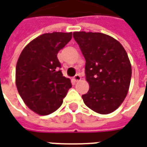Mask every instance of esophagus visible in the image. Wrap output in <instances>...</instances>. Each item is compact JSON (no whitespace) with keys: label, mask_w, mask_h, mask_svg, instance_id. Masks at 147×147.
I'll list each match as a JSON object with an SVG mask.
<instances>
[{"label":"esophagus","mask_w":147,"mask_h":147,"mask_svg":"<svg viewBox=\"0 0 147 147\" xmlns=\"http://www.w3.org/2000/svg\"><path fill=\"white\" fill-rule=\"evenodd\" d=\"M81 80V76L80 75H76L75 76L73 77V80L75 81V82H78V81H80Z\"/></svg>","instance_id":"1"}]
</instances>
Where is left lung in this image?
<instances>
[{"label": "left lung", "mask_w": 147, "mask_h": 147, "mask_svg": "<svg viewBox=\"0 0 147 147\" xmlns=\"http://www.w3.org/2000/svg\"><path fill=\"white\" fill-rule=\"evenodd\" d=\"M73 37L86 60L85 75L90 88L82 95L95 112H113L123 102L130 87L131 65L119 42L101 32H75Z\"/></svg>", "instance_id": "left-lung-1"}]
</instances>
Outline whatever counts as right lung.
<instances>
[{"instance_id":"obj_1","label":"right lung","mask_w":147,"mask_h":147,"mask_svg":"<svg viewBox=\"0 0 147 147\" xmlns=\"http://www.w3.org/2000/svg\"><path fill=\"white\" fill-rule=\"evenodd\" d=\"M72 32L40 35L23 49L16 63V85L24 103L38 115H46L59 108L71 88L63 76L57 58L70 41Z\"/></svg>"}]
</instances>
